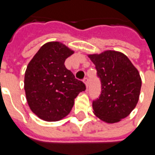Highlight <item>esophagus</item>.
<instances>
[{
  "label": "esophagus",
  "instance_id": "1",
  "mask_svg": "<svg viewBox=\"0 0 155 155\" xmlns=\"http://www.w3.org/2000/svg\"><path fill=\"white\" fill-rule=\"evenodd\" d=\"M84 84H85V86H86V88H88V86H89V79H88L87 77L84 78Z\"/></svg>",
  "mask_w": 155,
  "mask_h": 155
}]
</instances>
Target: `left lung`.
Instances as JSON below:
<instances>
[{
  "instance_id": "1",
  "label": "left lung",
  "mask_w": 155,
  "mask_h": 155,
  "mask_svg": "<svg viewBox=\"0 0 155 155\" xmlns=\"http://www.w3.org/2000/svg\"><path fill=\"white\" fill-rule=\"evenodd\" d=\"M88 56L101 82V94L93 101V112L106 123H117L128 116L139 101L142 84L140 73L119 51H105Z\"/></svg>"
}]
</instances>
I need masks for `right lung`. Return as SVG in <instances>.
Here are the masks:
<instances>
[{
  "label": "right lung",
  "instance_id": "obj_1",
  "mask_svg": "<svg viewBox=\"0 0 155 155\" xmlns=\"http://www.w3.org/2000/svg\"><path fill=\"white\" fill-rule=\"evenodd\" d=\"M74 51L58 41L43 45L27 65L24 88L31 111L45 121H58L69 114L85 84L64 66Z\"/></svg>",
  "mask_w": 155,
  "mask_h": 155
}]
</instances>
